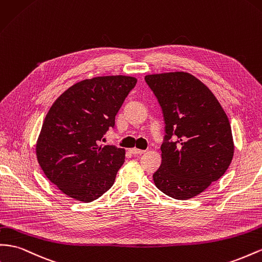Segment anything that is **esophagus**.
<instances>
[{
    "mask_svg": "<svg viewBox=\"0 0 262 262\" xmlns=\"http://www.w3.org/2000/svg\"><path fill=\"white\" fill-rule=\"evenodd\" d=\"M130 152H131L133 155H141V154L145 153V151H143V150H139V148H137V147H132V148H130Z\"/></svg>",
    "mask_w": 262,
    "mask_h": 262,
    "instance_id": "obj_1",
    "label": "esophagus"
}]
</instances>
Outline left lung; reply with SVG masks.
<instances>
[{"mask_svg":"<svg viewBox=\"0 0 262 262\" xmlns=\"http://www.w3.org/2000/svg\"><path fill=\"white\" fill-rule=\"evenodd\" d=\"M163 110L165 141L162 163L153 174L161 192L193 199L227 171L235 145L229 119L206 84L185 72L146 75ZM172 136L178 140L169 141Z\"/></svg>","mask_w":262,"mask_h":262,"instance_id":"obj_1","label":"left lung"}]
</instances>
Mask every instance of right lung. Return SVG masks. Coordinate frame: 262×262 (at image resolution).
I'll return each instance as SVG.
<instances>
[{
  "instance_id": "add662e5",
  "label": "right lung",
  "mask_w": 262,
  "mask_h": 262,
  "mask_svg": "<svg viewBox=\"0 0 262 262\" xmlns=\"http://www.w3.org/2000/svg\"><path fill=\"white\" fill-rule=\"evenodd\" d=\"M136 77L101 76L73 84L48 110L36 142L46 178L72 199L90 203L114 185L125 150L99 145L115 126Z\"/></svg>"
}]
</instances>
